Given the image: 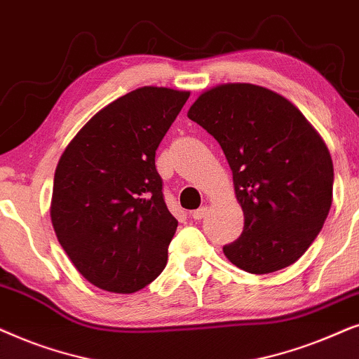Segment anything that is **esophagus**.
Masks as SVG:
<instances>
[{
  "label": "esophagus",
  "mask_w": 359,
  "mask_h": 359,
  "mask_svg": "<svg viewBox=\"0 0 359 359\" xmlns=\"http://www.w3.org/2000/svg\"><path fill=\"white\" fill-rule=\"evenodd\" d=\"M207 213H208V208L207 207H200L198 210H194V212L190 213V217H192L194 219H202Z\"/></svg>",
  "instance_id": "obj_1"
}]
</instances>
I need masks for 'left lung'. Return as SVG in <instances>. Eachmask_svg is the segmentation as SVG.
Masks as SVG:
<instances>
[{"instance_id":"obj_1","label":"left lung","mask_w":359,"mask_h":359,"mask_svg":"<svg viewBox=\"0 0 359 359\" xmlns=\"http://www.w3.org/2000/svg\"><path fill=\"white\" fill-rule=\"evenodd\" d=\"M187 116L222 146L245 213L224 256L251 274L294 264L332 207L333 162L318 133L289 100L251 83L208 90Z\"/></svg>"}]
</instances>
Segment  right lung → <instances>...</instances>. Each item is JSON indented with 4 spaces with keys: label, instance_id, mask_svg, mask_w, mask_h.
Segmentation results:
<instances>
[{
    "label": "right lung",
    "instance_id": "obj_1",
    "mask_svg": "<svg viewBox=\"0 0 359 359\" xmlns=\"http://www.w3.org/2000/svg\"><path fill=\"white\" fill-rule=\"evenodd\" d=\"M189 95L133 90L100 109L57 164L50 205L57 240L100 289L133 294L164 271L177 219L164 202L156 149Z\"/></svg>",
    "mask_w": 359,
    "mask_h": 359
}]
</instances>
